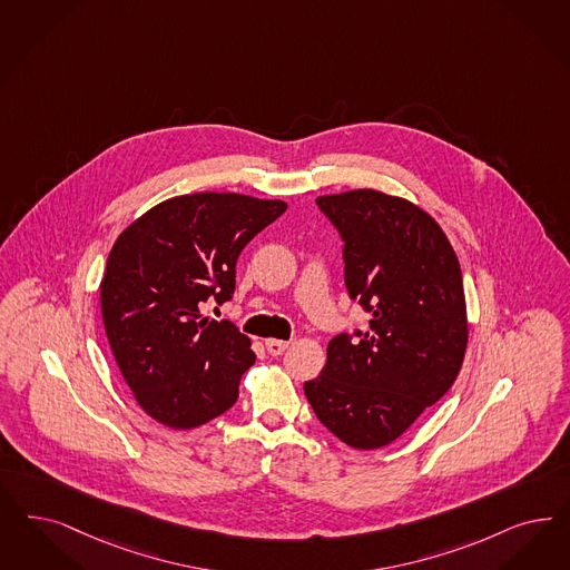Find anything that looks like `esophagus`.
Wrapping results in <instances>:
<instances>
[{
    "instance_id": "1",
    "label": "esophagus",
    "mask_w": 570,
    "mask_h": 570,
    "mask_svg": "<svg viewBox=\"0 0 570 570\" xmlns=\"http://www.w3.org/2000/svg\"><path fill=\"white\" fill-rule=\"evenodd\" d=\"M265 347L272 355H282L288 347V341H279V338H267L265 341Z\"/></svg>"
}]
</instances>
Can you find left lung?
<instances>
[{"mask_svg":"<svg viewBox=\"0 0 570 570\" xmlns=\"http://www.w3.org/2000/svg\"><path fill=\"white\" fill-rule=\"evenodd\" d=\"M315 204L343 242L345 288L371 326L336 334L303 390L322 425L373 451L406 432L461 371V267L440 225L406 199L357 189Z\"/></svg>","mask_w":570,"mask_h":570,"instance_id":"obj_1","label":"left lung"}]
</instances>
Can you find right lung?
Masks as SVG:
<instances>
[{
	"label": "right lung",
	"mask_w": 570,
	"mask_h": 570,
	"mask_svg": "<svg viewBox=\"0 0 570 570\" xmlns=\"http://www.w3.org/2000/svg\"><path fill=\"white\" fill-rule=\"evenodd\" d=\"M279 199L194 194L157 204L114 244L100 282L111 352L140 409L191 430L229 411L255 364L250 338L204 317L236 291L237 256L284 215Z\"/></svg>",
	"instance_id": "obj_1"
}]
</instances>
